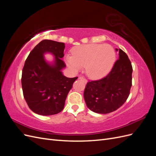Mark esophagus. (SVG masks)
<instances>
[{"label": "esophagus", "mask_w": 156, "mask_h": 156, "mask_svg": "<svg viewBox=\"0 0 156 156\" xmlns=\"http://www.w3.org/2000/svg\"><path fill=\"white\" fill-rule=\"evenodd\" d=\"M78 79H81V80H83V81H84V83H87V79L84 78V77H83V76H79V77H78Z\"/></svg>", "instance_id": "obj_1"}]
</instances>
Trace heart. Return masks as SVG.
<instances>
[{"label":"heart","instance_id":"b5f03b06","mask_svg":"<svg viewBox=\"0 0 156 156\" xmlns=\"http://www.w3.org/2000/svg\"><path fill=\"white\" fill-rule=\"evenodd\" d=\"M72 56H67L66 61L74 71L81 67L93 79L104 77L111 69L115 62L114 49L109 45L88 44L75 47L72 50Z\"/></svg>","mask_w":156,"mask_h":156}]
</instances>
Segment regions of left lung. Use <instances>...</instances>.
Instances as JSON below:
<instances>
[{"label":"left lung","instance_id":"1","mask_svg":"<svg viewBox=\"0 0 156 156\" xmlns=\"http://www.w3.org/2000/svg\"><path fill=\"white\" fill-rule=\"evenodd\" d=\"M132 72L133 68L128 56L120 49L119 58L111 72L101 79L89 81L87 83L84 92L87 106L100 114H107L117 110L129 95Z\"/></svg>","mask_w":156,"mask_h":156}]
</instances>
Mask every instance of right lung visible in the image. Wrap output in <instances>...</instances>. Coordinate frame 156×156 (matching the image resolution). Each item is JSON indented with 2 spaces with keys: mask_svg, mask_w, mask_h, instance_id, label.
<instances>
[{
  "mask_svg": "<svg viewBox=\"0 0 156 156\" xmlns=\"http://www.w3.org/2000/svg\"><path fill=\"white\" fill-rule=\"evenodd\" d=\"M64 43L44 40L33 49L25 60L22 71L23 96L30 110L37 115L49 116L63 110L66 99L78 77L68 78L61 69L66 64ZM50 51L55 56L53 66L47 63L43 53Z\"/></svg>",
  "mask_w": 156,
  "mask_h": 156,
  "instance_id": "add662e5",
  "label": "right lung"
}]
</instances>
